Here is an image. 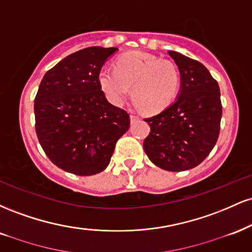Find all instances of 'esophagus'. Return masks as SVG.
Segmentation results:
<instances>
[{"instance_id":"obj_1","label":"esophagus","mask_w":252,"mask_h":252,"mask_svg":"<svg viewBox=\"0 0 252 252\" xmlns=\"http://www.w3.org/2000/svg\"><path fill=\"white\" fill-rule=\"evenodd\" d=\"M138 120H140V116H137V115L135 114L130 115V121H131V122H135V121H138Z\"/></svg>"}]
</instances>
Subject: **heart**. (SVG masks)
<instances>
[{"label": "heart", "instance_id": "1", "mask_svg": "<svg viewBox=\"0 0 252 252\" xmlns=\"http://www.w3.org/2000/svg\"><path fill=\"white\" fill-rule=\"evenodd\" d=\"M98 82L115 105L124 103L132 86V97L138 105L156 114L175 100L180 89V73L170 60L143 52H129L118 58L115 68L103 67Z\"/></svg>", "mask_w": 252, "mask_h": 252}]
</instances>
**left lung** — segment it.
Wrapping results in <instances>:
<instances>
[{
  "label": "left lung",
  "instance_id": "1",
  "mask_svg": "<svg viewBox=\"0 0 252 252\" xmlns=\"http://www.w3.org/2000/svg\"><path fill=\"white\" fill-rule=\"evenodd\" d=\"M181 74L180 96L155 116L143 149L149 160L169 172L200 164L216 146L220 131L221 102L217 80L201 63L168 51Z\"/></svg>",
  "mask_w": 252,
  "mask_h": 252
}]
</instances>
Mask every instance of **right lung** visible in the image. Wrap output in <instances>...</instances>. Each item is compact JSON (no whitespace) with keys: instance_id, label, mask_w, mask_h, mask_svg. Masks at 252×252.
Wrapping results in <instances>:
<instances>
[{"instance_id":"right-lung-1","label":"right lung","mask_w":252,"mask_h":252,"mask_svg":"<svg viewBox=\"0 0 252 252\" xmlns=\"http://www.w3.org/2000/svg\"><path fill=\"white\" fill-rule=\"evenodd\" d=\"M117 48L88 47L46 72L34 99L37 140L48 158L72 174L108 167L115 146L130 126L126 110L108 102L99 71Z\"/></svg>"}]
</instances>
